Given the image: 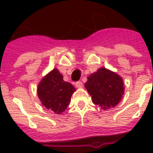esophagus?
I'll use <instances>...</instances> for the list:
<instances>
[{"label": "esophagus", "instance_id": "esophagus-1", "mask_svg": "<svg viewBox=\"0 0 153 153\" xmlns=\"http://www.w3.org/2000/svg\"><path fill=\"white\" fill-rule=\"evenodd\" d=\"M82 86H83V84H82L81 81H78L75 82V86H76L77 88H81V87H82Z\"/></svg>", "mask_w": 153, "mask_h": 153}]
</instances>
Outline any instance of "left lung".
<instances>
[{
  "instance_id": "left-lung-1",
  "label": "left lung",
  "mask_w": 153,
  "mask_h": 153,
  "mask_svg": "<svg viewBox=\"0 0 153 153\" xmlns=\"http://www.w3.org/2000/svg\"><path fill=\"white\" fill-rule=\"evenodd\" d=\"M123 85V80L118 74L102 67L87 78L85 87L93 103L106 109L114 107L121 101Z\"/></svg>"
}]
</instances>
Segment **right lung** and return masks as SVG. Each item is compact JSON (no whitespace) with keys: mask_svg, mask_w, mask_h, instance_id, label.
<instances>
[{"mask_svg":"<svg viewBox=\"0 0 153 153\" xmlns=\"http://www.w3.org/2000/svg\"><path fill=\"white\" fill-rule=\"evenodd\" d=\"M74 91V86L65 82L59 71L54 69L39 82L37 93L39 100L47 109L60 114L68 106Z\"/></svg>","mask_w":153,"mask_h":153,"instance_id":"add662e5","label":"right lung"}]
</instances>
